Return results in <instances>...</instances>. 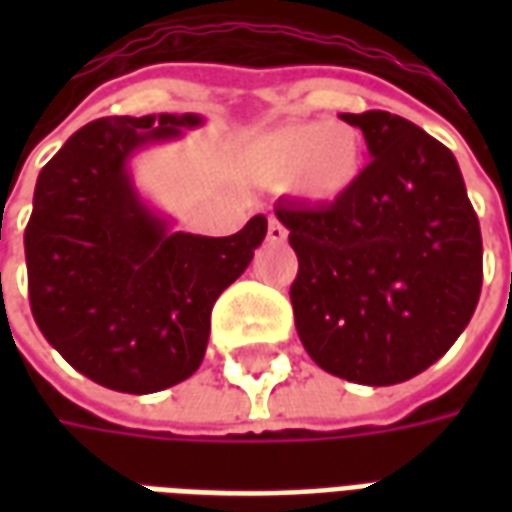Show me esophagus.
Here are the masks:
<instances>
[{"label":"esophagus","mask_w":512,"mask_h":512,"mask_svg":"<svg viewBox=\"0 0 512 512\" xmlns=\"http://www.w3.org/2000/svg\"><path fill=\"white\" fill-rule=\"evenodd\" d=\"M268 241H271V244H285V241H288V227L279 222L277 216L268 219Z\"/></svg>","instance_id":"obj_1"}]
</instances>
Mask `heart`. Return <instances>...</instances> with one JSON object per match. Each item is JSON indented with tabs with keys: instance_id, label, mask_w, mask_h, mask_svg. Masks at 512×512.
<instances>
[{
	"instance_id": "obj_1",
	"label": "heart",
	"mask_w": 512,
	"mask_h": 512,
	"mask_svg": "<svg viewBox=\"0 0 512 512\" xmlns=\"http://www.w3.org/2000/svg\"><path fill=\"white\" fill-rule=\"evenodd\" d=\"M266 186H288L310 202L343 200L365 172V139L354 126L299 120L260 134L246 153Z\"/></svg>"
}]
</instances>
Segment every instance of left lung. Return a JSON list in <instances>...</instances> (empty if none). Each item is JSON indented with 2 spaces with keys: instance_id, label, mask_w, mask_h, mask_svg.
Wrapping results in <instances>:
<instances>
[{
  "instance_id": "obj_1",
  "label": "left lung",
  "mask_w": 512,
  "mask_h": 512,
  "mask_svg": "<svg viewBox=\"0 0 512 512\" xmlns=\"http://www.w3.org/2000/svg\"><path fill=\"white\" fill-rule=\"evenodd\" d=\"M340 117L370 150L359 183L329 205H274L299 257L293 318L326 373L392 386L428 370L472 321L480 222L439 139L378 109Z\"/></svg>"
}]
</instances>
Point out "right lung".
Listing matches in <instances>:
<instances>
[{
  "label": "right lung",
  "mask_w": 512,
  "mask_h": 512,
  "mask_svg": "<svg viewBox=\"0 0 512 512\" xmlns=\"http://www.w3.org/2000/svg\"><path fill=\"white\" fill-rule=\"evenodd\" d=\"M200 115L101 117L40 169L24 233L29 307L62 359L95 384L150 395L197 373L211 310L266 238L263 213L224 238L172 230L131 158Z\"/></svg>",
  "instance_id": "add662e5"
}]
</instances>
